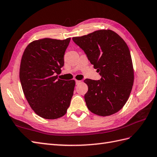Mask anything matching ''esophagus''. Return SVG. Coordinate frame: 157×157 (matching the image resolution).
Here are the masks:
<instances>
[{"label": "esophagus", "instance_id": "1", "mask_svg": "<svg viewBox=\"0 0 157 157\" xmlns=\"http://www.w3.org/2000/svg\"><path fill=\"white\" fill-rule=\"evenodd\" d=\"M75 82H76V84H79L80 83H82V81H80V80H75Z\"/></svg>", "mask_w": 157, "mask_h": 157}]
</instances>
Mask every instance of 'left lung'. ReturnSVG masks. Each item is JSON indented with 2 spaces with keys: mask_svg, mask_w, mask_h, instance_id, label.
Here are the masks:
<instances>
[{
  "mask_svg": "<svg viewBox=\"0 0 157 157\" xmlns=\"http://www.w3.org/2000/svg\"><path fill=\"white\" fill-rule=\"evenodd\" d=\"M72 39L101 75L98 81L84 80L88 86L84 95L88 109L103 117L117 113L127 101L134 82L127 44L111 30H96Z\"/></svg>",
  "mask_w": 157,
  "mask_h": 157,
  "instance_id": "1",
  "label": "left lung"
}]
</instances>
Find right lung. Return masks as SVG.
I'll return each instance as SVG.
<instances>
[{"mask_svg":"<svg viewBox=\"0 0 157 157\" xmlns=\"http://www.w3.org/2000/svg\"><path fill=\"white\" fill-rule=\"evenodd\" d=\"M71 38H42L26 46L20 66V80L28 103L40 117L56 119L66 113L75 80L58 79Z\"/></svg>","mask_w":157,"mask_h":157,"instance_id":"right-lung-1","label":"right lung"}]
</instances>
